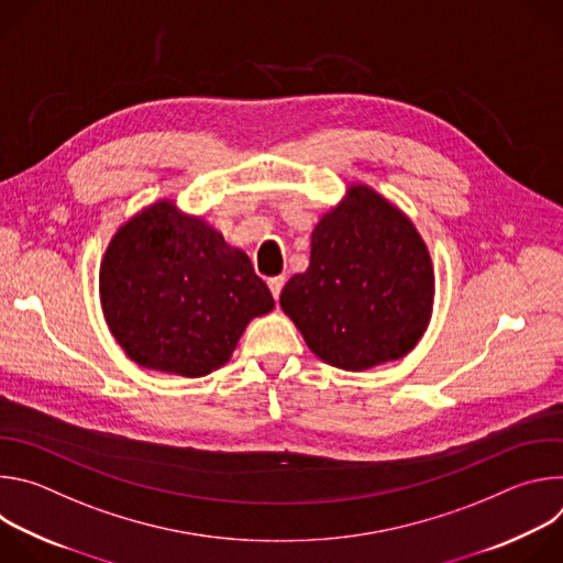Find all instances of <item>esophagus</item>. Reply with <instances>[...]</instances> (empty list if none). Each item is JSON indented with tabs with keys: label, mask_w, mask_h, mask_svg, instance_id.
Here are the masks:
<instances>
[{
	"label": "esophagus",
	"mask_w": 563,
	"mask_h": 563,
	"mask_svg": "<svg viewBox=\"0 0 563 563\" xmlns=\"http://www.w3.org/2000/svg\"><path fill=\"white\" fill-rule=\"evenodd\" d=\"M267 285H269V289H272V296L278 300V298H280V289H283V285H285V278H283V276H274V278L267 280Z\"/></svg>",
	"instance_id": "obj_1"
}]
</instances>
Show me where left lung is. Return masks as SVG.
I'll return each instance as SVG.
<instances>
[{
    "label": "left lung",
    "instance_id": "1",
    "mask_svg": "<svg viewBox=\"0 0 563 563\" xmlns=\"http://www.w3.org/2000/svg\"><path fill=\"white\" fill-rule=\"evenodd\" d=\"M434 298L430 254L415 224L367 187L311 231L309 267L287 280L280 307L309 350L341 369L406 356Z\"/></svg>",
    "mask_w": 563,
    "mask_h": 563
}]
</instances>
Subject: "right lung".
<instances>
[{"label": "right lung", "mask_w": 563, "mask_h": 563, "mask_svg": "<svg viewBox=\"0 0 563 563\" xmlns=\"http://www.w3.org/2000/svg\"><path fill=\"white\" fill-rule=\"evenodd\" d=\"M107 323L142 367L205 376L274 298L247 254L200 218L157 202L113 238L100 274Z\"/></svg>", "instance_id": "add662e5"}]
</instances>
